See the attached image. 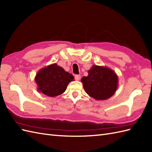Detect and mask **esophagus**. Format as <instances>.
I'll return each mask as SVG.
<instances>
[{
  "mask_svg": "<svg viewBox=\"0 0 152 152\" xmlns=\"http://www.w3.org/2000/svg\"><path fill=\"white\" fill-rule=\"evenodd\" d=\"M74 78H75L76 81H79L80 78H81V76L79 75V74H77V75H75V76H74Z\"/></svg>",
  "mask_w": 152,
  "mask_h": 152,
  "instance_id": "34e87169",
  "label": "esophagus"
}]
</instances>
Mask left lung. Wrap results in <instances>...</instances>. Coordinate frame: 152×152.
<instances>
[{
    "label": "left lung",
    "instance_id": "1",
    "mask_svg": "<svg viewBox=\"0 0 152 152\" xmlns=\"http://www.w3.org/2000/svg\"><path fill=\"white\" fill-rule=\"evenodd\" d=\"M87 94L96 101L106 100L114 94L118 87V77L108 67L93 65L88 76L81 79Z\"/></svg>",
    "mask_w": 152,
    "mask_h": 152
}]
</instances>
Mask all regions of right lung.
Instances as JSON below:
<instances>
[{
	"instance_id": "1",
	"label": "right lung",
	"mask_w": 152,
	"mask_h": 152,
	"mask_svg": "<svg viewBox=\"0 0 152 152\" xmlns=\"http://www.w3.org/2000/svg\"><path fill=\"white\" fill-rule=\"evenodd\" d=\"M74 80L72 74L66 72L56 63L40 69L35 76L37 90L48 96L54 97L62 94L69 83Z\"/></svg>"
}]
</instances>
